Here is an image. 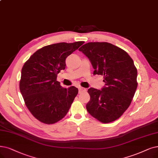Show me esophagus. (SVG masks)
<instances>
[{
    "mask_svg": "<svg viewBox=\"0 0 158 158\" xmlns=\"http://www.w3.org/2000/svg\"><path fill=\"white\" fill-rule=\"evenodd\" d=\"M78 89H79V93H81V92H83V91H86V90H87L85 88H84L82 87H79Z\"/></svg>",
    "mask_w": 158,
    "mask_h": 158,
    "instance_id": "34e87169",
    "label": "esophagus"
}]
</instances>
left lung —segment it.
<instances>
[{
	"label": "left lung",
	"mask_w": 158,
	"mask_h": 158,
	"mask_svg": "<svg viewBox=\"0 0 158 158\" xmlns=\"http://www.w3.org/2000/svg\"><path fill=\"white\" fill-rule=\"evenodd\" d=\"M78 50L89 60L93 74L104 76L102 89H88L89 102L86 109L103 123L115 121L128 109L135 93L137 69L127 52L106 42H91Z\"/></svg>",
	"instance_id": "obj_1"
}]
</instances>
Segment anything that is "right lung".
I'll list each match as a JSON object with an SVG mask.
<instances>
[{"instance_id": "obj_1", "label": "right lung", "mask_w": 158, "mask_h": 158, "mask_svg": "<svg viewBox=\"0 0 158 158\" xmlns=\"http://www.w3.org/2000/svg\"><path fill=\"white\" fill-rule=\"evenodd\" d=\"M84 41L59 43L43 47L30 56L22 70L19 89L27 108L45 124L60 121L67 113L78 90L63 88L57 75L65 69V60Z\"/></svg>"}]
</instances>
